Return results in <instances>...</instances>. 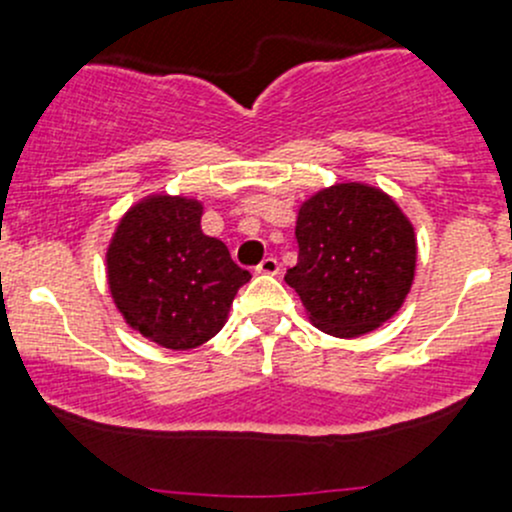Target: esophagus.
<instances>
[{"mask_svg":"<svg viewBox=\"0 0 512 512\" xmlns=\"http://www.w3.org/2000/svg\"><path fill=\"white\" fill-rule=\"evenodd\" d=\"M255 270L260 272V275H277V272H280V262H277V257L270 255V257H265V260H262Z\"/></svg>","mask_w":512,"mask_h":512,"instance_id":"1","label":"esophagus"}]
</instances>
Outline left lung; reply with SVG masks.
<instances>
[{"label": "left lung", "mask_w": 512, "mask_h": 512, "mask_svg": "<svg viewBox=\"0 0 512 512\" xmlns=\"http://www.w3.org/2000/svg\"><path fill=\"white\" fill-rule=\"evenodd\" d=\"M294 235L285 282L314 327L354 339L399 312L414 285L416 235L391 195L366 183L319 190L299 205Z\"/></svg>", "instance_id": "obj_1"}]
</instances>
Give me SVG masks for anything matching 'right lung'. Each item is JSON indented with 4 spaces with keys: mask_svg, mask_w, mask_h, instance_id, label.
I'll return each mask as SVG.
<instances>
[{
    "mask_svg": "<svg viewBox=\"0 0 512 512\" xmlns=\"http://www.w3.org/2000/svg\"><path fill=\"white\" fill-rule=\"evenodd\" d=\"M200 218L198 200L148 195L123 215L106 252L108 289L128 327L173 352L213 339L252 277Z\"/></svg>",
    "mask_w": 512,
    "mask_h": 512,
    "instance_id": "add662e5",
    "label": "right lung"
}]
</instances>
